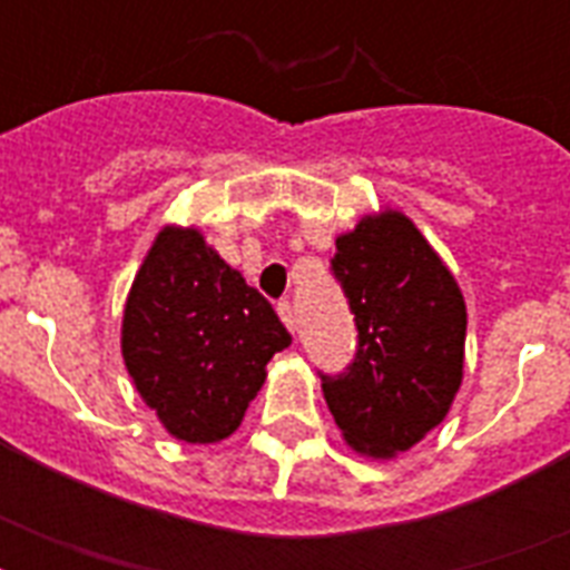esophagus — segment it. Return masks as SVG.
<instances>
[{"mask_svg": "<svg viewBox=\"0 0 570 570\" xmlns=\"http://www.w3.org/2000/svg\"><path fill=\"white\" fill-rule=\"evenodd\" d=\"M277 316H281V320H284V325L289 331H295V311H293V304L286 302H277Z\"/></svg>", "mask_w": 570, "mask_h": 570, "instance_id": "1", "label": "esophagus"}]
</instances>
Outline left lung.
I'll list each match as a JSON object with an SVG mask.
<instances>
[{
  "mask_svg": "<svg viewBox=\"0 0 570 570\" xmlns=\"http://www.w3.org/2000/svg\"><path fill=\"white\" fill-rule=\"evenodd\" d=\"M331 275L355 313L343 373H320L334 423L355 450L396 455L441 423L461 384L468 311L423 233L402 213L340 236Z\"/></svg>",
  "mask_w": 570,
  "mask_h": 570,
  "instance_id": "8db88e82",
  "label": "left lung"
}]
</instances>
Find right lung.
<instances>
[{
	"mask_svg": "<svg viewBox=\"0 0 570 570\" xmlns=\"http://www.w3.org/2000/svg\"><path fill=\"white\" fill-rule=\"evenodd\" d=\"M289 343L275 307L200 233L156 236L124 311V361L174 438L213 443L236 432L266 364Z\"/></svg>",
	"mask_w": 570,
	"mask_h": 570,
	"instance_id": "obj_1",
	"label": "right lung"
}]
</instances>
